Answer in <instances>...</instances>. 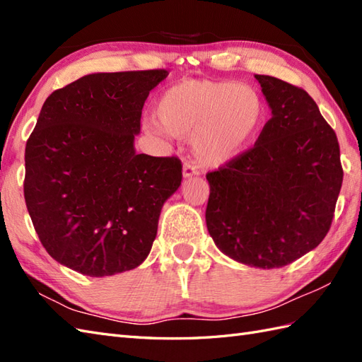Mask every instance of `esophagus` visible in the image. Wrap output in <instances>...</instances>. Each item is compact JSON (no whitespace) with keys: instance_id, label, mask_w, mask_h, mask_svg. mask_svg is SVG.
Instances as JSON below:
<instances>
[{"instance_id":"obj_1","label":"esophagus","mask_w":362,"mask_h":362,"mask_svg":"<svg viewBox=\"0 0 362 362\" xmlns=\"http://www.w3.org/2000/svg\"><path fill=\"white\" fill-rule=\"evenodd\" d=\"M199 171L197 168L192 165L191 162H185L183 163V177L185 179H189V177H194V175H197Z\"/></svg>"}]
</instances>
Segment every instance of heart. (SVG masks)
<instances>
[{
	"label": "heart",
	"mask_w": 362,
	"mask_h": 362,
	"mask_svg": "<svg viewBox=\"0 0 362 362\" xmlns=\"http://www.w3.org/2000/svg\"><path fill=\"white\" fill-rule=\"evenodd\" d=\"M154 117L165 132L191 139L202 165L217 168L234 160L257 136L265 105L245 83L192 78L163 90Z\"/></svg>",
	"instance_id": "heart-1"
}]
</instances>
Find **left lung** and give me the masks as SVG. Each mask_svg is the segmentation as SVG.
Wrapping results in <instances>:
<instances>
[{
    "mask_svg": "<svg viewBox=\"0 0 362 362\" xmlns=\"http://www.w3.org/2000/svg\"><path fill=\"white\" fill-rule=\"evenodd\" d=\"M272 107L253 148L206 174V228L223 255L279 268L327 236L342 185L339 143L307 92L256 75Z\"/></svg>",
    "mask_w": 362,
    "mask_h": 362,
    "instance_id": "1",
    "label": "left lung"
}]
</instances>
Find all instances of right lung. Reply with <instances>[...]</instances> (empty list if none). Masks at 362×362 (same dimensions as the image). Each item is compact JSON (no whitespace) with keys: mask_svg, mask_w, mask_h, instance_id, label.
Wrapping results in <instances>:
<instances>
[{"mask_svg":"<svg viewBox=\"0 0 362 362\" xmlns=\"http://www.w3.org/2000/svg\"><path fill=\"white\" fill-rule=\"evenodd\" d=\"M165 69L90 74L54 90L26 143L24 200L57 262L102 277L139 267L182 182L177 157L137 154L141 109Z\"/></svg>","mask_w":362,"mask_h":362,"instance_id":"obj_1","label":"right lung"}]
</instances>
